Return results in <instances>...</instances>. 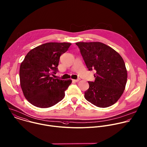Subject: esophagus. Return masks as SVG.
Listing matches in <instances>:
<instances>
[{
	"mask_svg": "<svg viewBox=\"0 0 147 147\" xmlns=\"http://www.w3.org/2000/svg\"><path fill=\"white\" fill-rule=\"evenodd\" d=\"M80 81V79H77V80H73V81L74 82H77L78 81Z\"/></svg>",
	"mask_w": 147,
	"mask_h": 147,
	"instance_id": "1",
	"label": "esophagus"
}]
</instances>
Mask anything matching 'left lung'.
Returning <instances> with one entry per match:
<instances>
[{
    "instance_id": "8db88e82",
    "label": "left lung",
    "mask_w": 147,
    "mask_h": 147,
    "mask_svg": "<svg viewBox=\"0 0 147 147\" xmlns=\"http://www.w3.org/2000/svg\"><path fill=\"white\" fill-rule=\"evenodd\" d=\"M89 70L94 69L95 81L88 82L85 99L92 105L105 108L115 104L125 90L127 71L121 56L110 47L100 42H78Z\"/></svg>"
}]
</instances>
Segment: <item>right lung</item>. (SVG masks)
I'll return each instance as SVG.
<instances>
[{
	"label": "right lung",
	"mask_w": 147,
	"mask_h": 147,
	"mask_svg": "<svg viewBox=\"0 0 147 147\" xmlns=\"http://www.w3.org/2000/svg\"><path fill=\"white\" fill-rule=\"evenodd\" d=\"M71 43L48 42L39 45L27 53L19 71L20 86L27 100L40 108L52 107L65 96V91L71 84L51 77L58 71L61 55Z\"/></svg>",
	"instance_id": "add662e5"
}]
</instances>
